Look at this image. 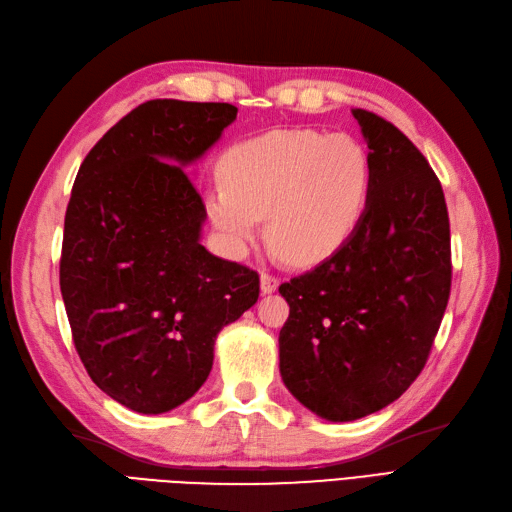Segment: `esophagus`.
<instances>
[{
  "label": "esophagus",
  "instance_id": "1",
  "mask_svg": "<svg viewBox=\"0 0 512 512\" xmlns=\"http://www.w3.org/2000/svg\"><path fill=\"white\" fill-rule=\"evenodd\" d=\"M277 286H280V280H277L275 275H271V273H260V290H262V294L275 292Z\"/></svg>",
  "mask_w": 512,
  "mask_h": 512
}]
</instances>
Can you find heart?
I'll return each mask as SVG.
<instances>
[{"label":"heart","mask_w":512,"mask_h":512,"mask_svg":"<svg viewBox=\"0 0 512 512\" xmlns=\"http://www.w3.org/2000/svg\"><path fill=\"white\" fill-rule=\"evenodd\" d=\"M224 183L205 190L209 220L230 256H243L267 218V237L294 265H316L359 224L371 181L365 147L348 134L275 130L232 147Z\"/></svg>","instance_id":"heart-1"}]
</instances>
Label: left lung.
Here are the masks:
<instances>
[{
	"label": "left lung",
	"instance_id": "left-lung-1",
	"mask_svg": "<svg viewBox=\"0 0 512 512\" xmlns=\"http://www.w3.org/2000/svg\"><path fill=\"white\" fill-rule=\"evenodd\" d=\"M371 181L359 224L335 254L280 286L290 316L280 374L333 423L378 412L421 374L451 294L442 185L391 121L354 108Z\"/></svg>",
	"mask_w": 512,
	"mask_h": 512
}]
</instances>
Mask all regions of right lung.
<instances>
[{
  "label": "right lung",
  "instance_id": "1",
  "mask_svg": "<svg viewBox=\"0 0 512 512\" xmlns=\"http://www.w3.org/2000/svg\"><path fill=\"white\" fill-rule=\"evenodd\" d=\"M237 119L226 102L149 100L87 153L64 222L59 286L76 352L108 397L162 414L205 384L215 337L258 301V273L200 245L183 166Z\"/></svg>",
  "mask_w": 512,
  "mask_h": 512
}]
</instances>
